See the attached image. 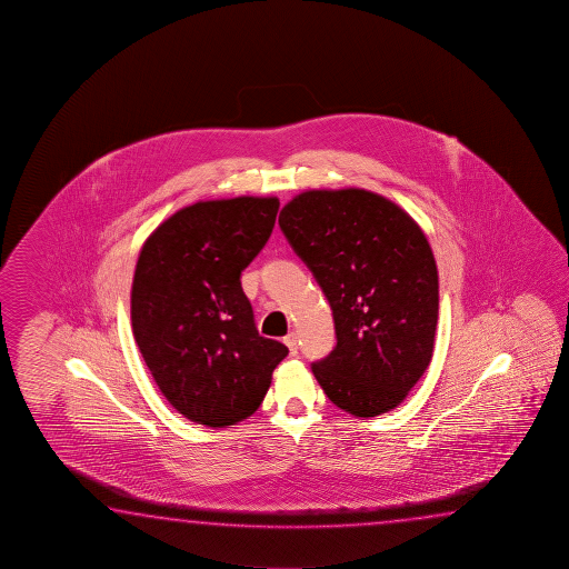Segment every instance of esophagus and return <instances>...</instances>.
Segmentation results:
<instances>
[{
  "label": "esophagus",
  "instance_id": "34e87169",
  "mask_svg": "<svg viewBox=\"0 0 569 569\" xmlns=\"http://www.w3.org/2000/svg\"><path fill=\"white\" fill-rule=\"evenodd\" d=\"M284 345L289 347L290 355H292V357H297V352H299V340H297V335H295V332H290V335L284 337Z\"/></svg>",
  "mask_w": 569,
  "mask_h": 569
}]
</instances>
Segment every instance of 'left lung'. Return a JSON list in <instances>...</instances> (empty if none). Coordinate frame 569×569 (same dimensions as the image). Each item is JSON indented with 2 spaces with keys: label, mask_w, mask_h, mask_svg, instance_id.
<instances>
[{
  "label": "left lung",
  "mask_w": 569,
  "mask_h": 569,
  "mask_svg": "<svg viewBox=\"0 0 569 569\" xmlns=\"http://www.w3.org/2000/svg\"><path fill=\"white\" fill-rule=\"evenodd\" d=\"M279 224L335 318L337 347L312 362L318 385L348 415L392 410L432 360L438 269L425 232L365 189L300 193Z\"/></svg>",
  "instance_id": "obj_1"
}]
</instances>
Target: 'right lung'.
Segmentation results:
<instances>
[{"mask_svg":"<svg viewBox=\"0 0 569 569\" xmlns=\"http://www.w3.org/2000/svg\"><path fill=\"white\" fill-rule=\"evenodd\" d=\"M279 207L277 197L194 202L161 222L137 260V347L169 405L197 425L249 418L289 355L279 340L260 337L241 287Z\"/></svg>","mask_w":569,"mask_h":569,"instance_id":"obj_1","label":"right lung"}]
</instances>
